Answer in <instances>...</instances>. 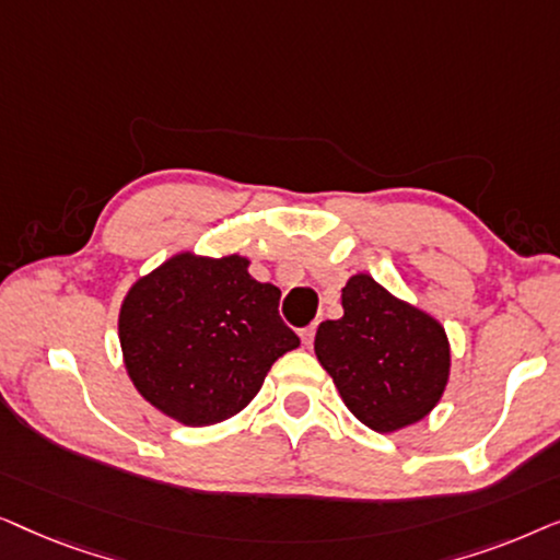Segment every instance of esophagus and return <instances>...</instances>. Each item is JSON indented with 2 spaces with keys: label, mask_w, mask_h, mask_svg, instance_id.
Instances as JSON below:
<instances>
[{
  "label": "esophagus",
  "mask_w": 560,
  "mask_h": 560,
  "mask_svg": "<svg viewBox=\"0 0 560 560\" xmlns=\"http://www.w3.org/2000/svg\"><path fill=\"white\" fill-rule=\"evenodd\" d=\"M313 336H316V324L305 326V328H303V331H301V339H303V343H305V347H311V343H313Z\"/></svg>",
  "instance_id": "obj_1"
}]
</instances>
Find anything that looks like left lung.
<instances>
[{
	"label": "left lung",
	"instance_id": "8db88e82",
	"mask_svg": "<svg viewBox=\"0 0 560 560\" xmlns=\"http://www.w3.org/2000/svg\"><path fill=\"white\" fill-rule=\"evenodd\" d=\"M343 316L316 331V357L347 408L377 433L418 423L448 382L446 331L428 313L387 293L370 275L341 290Z\"/></svg>",
	"mask_w": 560,
	"mask_h": 560
}]
</instances>
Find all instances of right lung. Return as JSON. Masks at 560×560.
<instances>
[{
	"mask_svg": "<svg viewBox=\"0 0 560 560\" xmlns=\"http://www.w3.org/2000/svg\"><path fill=\"white\" fill-rule=\"evenodd\" d=\"M249 259L175 255L137 280L119 311L129 380L183 425H213L247 408L275 359L295 349L280 290L247 272Z\"/></svg>",
	"mask_w": 560,
	"mask_h": 560,
	"instance_id": "add662e5",
	"label": "right lung"
}]
</instances>
